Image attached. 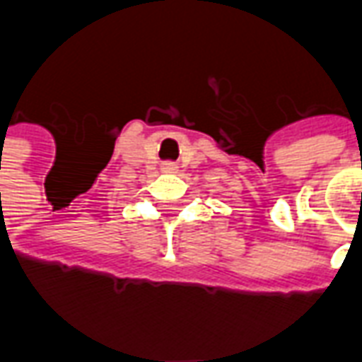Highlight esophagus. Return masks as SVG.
I'll use <instances>...</instances> for the list:
<instances>
[{
	"label": "esophagus",
	"mask_w": 362,
	"mask_h": 362,
	"mask_svg": "<svg viewBox=\"0 0 362 362\" xmlns=\"http://www.w3.org/2000/svg\"><path fill=\"white\" fill-rule=\"evenodd\" d=\"M162 170L173 171V170H175V164H173V162H164V164H162Z\"/></svg>",
	"instance_id": "1"
}]
</instances>
